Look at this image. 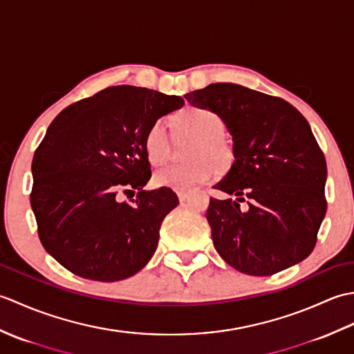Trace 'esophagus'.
Segmentation results:
<instances>
[{
  "label": "esophagus",
  "instance_id": "34e87169",
  "mask_svg": "<svg viewBox=\"0 0 354 354\" xmlns=\"http://www.w3.org/2000/svg\"><path fill=\"white\" fill-rule=\"evenodd\" d=\"M187 198H189V192H178V199L184 202Z\"/></svg>",
  "mask_w": 354,
  "mask_h": 354
}]
</instances>
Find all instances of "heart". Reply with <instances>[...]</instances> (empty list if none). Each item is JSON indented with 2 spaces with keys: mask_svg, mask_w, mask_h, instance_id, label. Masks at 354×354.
<instances>
[{
  "mask_svg": "<svg viewBox=\"0 0 354 354\" xmlns=\"http://www.w3.org/2000/svg\"><path fill=\"white\" fill-rule=\"evenodd\" d=\"M178 131L198 137L189 164H167L158 169L153 183L158 187L187 192L199 184L208 183L216 175V163L227 165L231 160V146L223 137L225 122L217 112L204 106H190L173 117ZM142 147L149 162L160 165L169 158L170 142L165 123L156 120L146 131Z\"/></svg>",
  "mask_w": 354,
  "mask_h": 354,
  "instance_id": "obj_1",
  "label": "heart"
}]
</instances>
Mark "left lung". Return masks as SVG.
Segmentation results:
<instances>
[{
    "instance_id": "8db88e82",
    "label": "left lung",
    "mask_w": 354,
    "mask_h": 354,
    "mask_svg": "<svg viewBox=\"0 0 354 354\" xmlns=\"http://www.w3.org/2000/svg\"><path fill=\"white\" fill-rule=\"evenodd\" d=\"M185 99L217 112L234 141L236 160L214 189L236 199L209 198L207 209L221 257L255 277L309 257L327 212V164L301 112L236 84L208 85Z\"/></svg>"
}]
</instances>
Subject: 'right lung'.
Instances as JSON below:
<instances>
[{"instance_id": "obj_1", "label": "right lung", "mask_w": 354, "mask_h": 354, "mask_svg": "<svg viewBox=\"0 0 354 354\" xmlns=\"http://www.w3.org/2000/svg\"><path fill=\"white\" fill-rule=\"evenodd\" d=\"M183 104V97L120 85L53 120L33 156L30 204L45 251L70 272L118 281L152 257L164 217L179 201L167 187L142 190L152 176L142 140ZM135 191V200L119 201Z\"/></svg>"}]
</instances>
